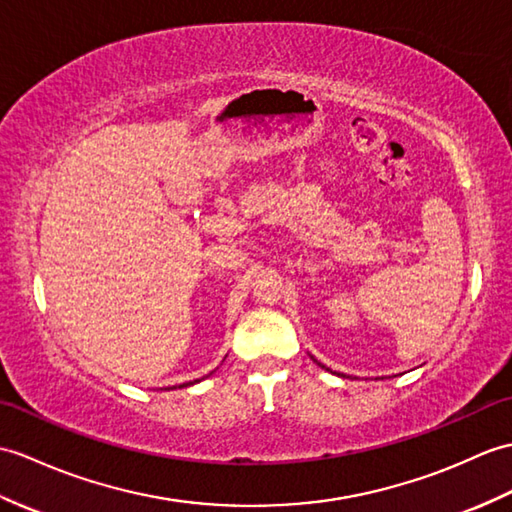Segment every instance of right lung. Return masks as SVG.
<instances>
[{"label":"right lung","mask_w":512,"mask_h":512,"mask_svg":"<svg viewBox=\"0 0 512 512\" xmlns=\"http://www.w3.org/2000/svg\"><path fill=\"white\" fill-rule=\"evenodd\" d=\"M189 384H192V382H189Z\"/></svg>","instance_id":"1"}]
</instances>
